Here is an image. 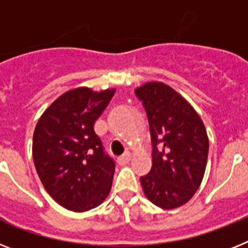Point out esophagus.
Here are the masks:
<instances>
[{"mask_svg":"<svg viewBox=\"0 0 248 248\" xmlns=\"http://www.w3.org/2000/svg\"><path fill=\"white\" fill-rule=\"evenodd\" d=\"M130 160H131V155L130 154H124V155H122L121 157H118V163H120V165H126V163H128L130 162Z\"/></svg>","mask_w":248,"mask_h":248,"instance_id":"1","label":"esophagus"}]
</instances>
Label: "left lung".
<instances>
[{
	"instance_id": "1",
	"label": "left lung",
	"mask_w": 248,
	"mask_h": 248,
	"mask_svg": "<svg viewBox=\"0 0 248 248\" xmlns=\"http://www.w3.org/2000/svg\"><path fill=\"white\" fill-rule=\"evenodd\" d=\"M150 124L152 167L142 176L146 197L157 207L173 210L192 199L203 178L208 136L188 101L163 82H147L135 90Z\"/></svg>"
}]
</instances>
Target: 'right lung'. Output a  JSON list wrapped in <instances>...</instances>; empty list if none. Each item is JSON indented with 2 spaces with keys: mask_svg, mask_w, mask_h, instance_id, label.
<instances>
[{
  "mask_svg": "<svg viewBox=\"0 0 248 248\" xmlns=\"http://www.w3.org/2000/svg\"><path fill=\"white\" fill-rule=\"evenodd\" d=\"M115 92L73 88L53 101L36 124L34 167L48 195L66 210H92L111 191L115 162L105 154L93 126Z\"/></svg>",
  "mask_w": 248,
  "mask_h": 248,
  "instance_id": "1",
  "label": "right lung"
}]
</instances>
